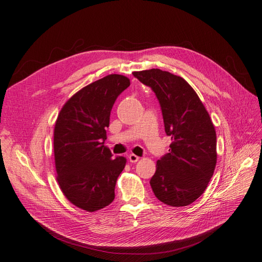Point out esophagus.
I'll use <instances>...</instances> for the list:
<instances>
[{
	"label": "esophagus",
	"mask_w": 262,
	"mask_h": 262,
	"mask_svg": "<svg viewBox=\"0 0 262 262\" xmlns=\"http://www.w3.org/2000/svg\"><path fill=\"white\" fill-rule=\"evenodd\" d=\"M128 160H129L130 162H137V161L139 160V157L136 156V155H134V154H130V155L128 156Z\"/></svg>",
	"instance_id": "esophagus-1"
}]
</instances>
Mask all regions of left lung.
I'll list each match as a JSON object with an SVG mask.
<instances>
[{
	"label": "left lung",
	"instance_id": "left-lung-1",
	"mask_svg": "<svg viewBox=\"0 0 262 262\" xmlns=\"http://www.w3.org/2000/svg\"><path fill=\"white\" fill-rule=\"evenodd\" d=\"M159 101L169 152L157 161L150 179L156 198L170 206H186L204 193L217 160L216 133L211 117L191 85L168 71L134 72Z\"/></svg>",
	"mask_w": 262,
	"mask_h": 262
}]
</instances>
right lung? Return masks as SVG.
Wrapping results in <instances>:
<instances>
[{
  "instance_id": "add662e5",
  "label": "right lung",
  "mask_w": 262,
  "mask_h": 262,
  "mask_svg": "<svg viewBox=\"0 0 262 262\" xmlns=\"http://www.w3.org/2000/svg\"><path fill=\"white\" fill-rule=\"evenodd\" d=\"M129 79L110 74L84 86L67 102L58 115L54 151L57 180L72 204L94 212L115 198L118 176L126 159L104 146L110 115Z\"/></svg>"
}]
</instances>
